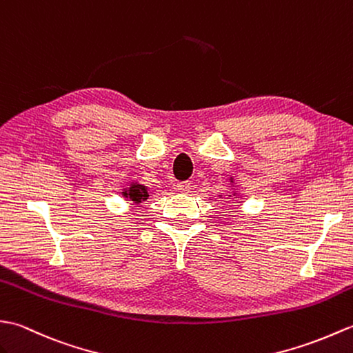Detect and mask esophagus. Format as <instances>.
Returning <instances> with one entry per match:
<instances>
[{
  "mask_svg": "<svg viewBox=\"0 0 353 353\" xmlns=\"http://www.w3.org/2000/svg\"><path fill=\"white\" fill-rule=\"evenodd\" d=\"M190 187H192V184L189 181H181V183L176 184V190L179 193H184L185 194V193L190 192Z\"/></svg>",
  "mask_w": 353,
  "mask_h": 353,
  "instance_id": "obj_1",
  "label": "esophagus"
}]
</instances>
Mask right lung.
Listing matches in <instances>:
<instances>
[{"label":"right lung","instance_id":"obj_1","mask_svg":"<svg viewBox=\"0 0 353 353\" xmlns=\"http://www.w3.org/2000/svg\"><path fill=\"white\" fill-rule=\"evenodd\" d=\"M123 196H130L131 201H134L137 203V202H142V201L148 199V196H150V194H148L145 185L134 184V185L130 187L128 192L123 193Z\"/></svg>","mask_w":353,"mask_h":353}]
</instances>
